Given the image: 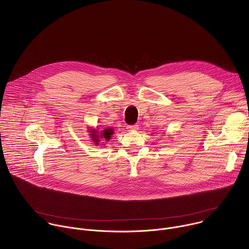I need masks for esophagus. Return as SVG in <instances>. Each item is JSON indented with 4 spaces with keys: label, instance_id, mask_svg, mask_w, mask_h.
Instances as JSON below:
<instances>
[{
    "label": "esophagus",
    "instance_id": "obj_1",
    "mask_svg": "<svg viewBox=\"0 0 249 249\" xmlns=\"http://www.w3.org/2000/svg\"><path fill=\"white\" fill-rule=\"evenodd\" d=\"M139 128V125H137V124H135V125H129V126H127V129L129 130V131H135V130H137Z\"/></svg>",
    "mask_w": 249,
    "mask_h": 249
}]
</instances>
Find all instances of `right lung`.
<instances>
[{"mask_svg":"<svg viewBox=\"0 0 249 249\" xmlns=\"http://www.w3.org/2000/svg\"><path fill=\"white\" fill-rule=\"evenodd\" d=\"M89 131H90V132H89V133H90L89 136H90V138H91L93 143H95V145H99L98 143L101 141L100 139H103V141H105V142L109 141V140L111 139V135H113V133H114L112 128L104 129V130H102V131L100 132V134L98 133V131H96V130H94V129H90Z\"/></svg>","mask_w":249,"mask_h":249,"instance_id":"add662e5","label":"right lung"}]
</instances>
